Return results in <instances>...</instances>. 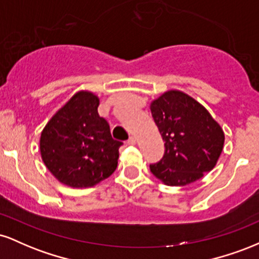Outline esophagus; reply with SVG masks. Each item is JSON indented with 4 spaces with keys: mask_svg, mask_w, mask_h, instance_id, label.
<instances>
[{
    "mask_svg": "<svg viewBox=\"0 0 259 259\" xmlns=\"http://www.w3.org/2000/svg\"><path fill=\"white\" fill-rule=\"evenodd\" d=\"M126 144H127V145H135V144H136V139L134 138V136H130V138L127 139Z\"/></svg>",
    "mask_w": 259,
    "mask_h": 259,
    "instance_id": "obj_1",
    "label": "esophagus"
}]
</instances>
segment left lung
<instances>
[{
  "label": "left lung",
  "instance_id": "1",
  "mask_svg": "<svg viewBox=\"0 0 259 259\" xmlns=\"http://www.w3.org/2000/svg\"><path fill=\"white\" fill-rule=\"evenodd\" d=\"M164 154L150 164L151 173L169 186L201 179L217 164L224 133L203 106L181 91H168L151 103Z\"/></svg>",
  "mask_w": 259,
  "mask_h": 259
}]
</instances>
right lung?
<instances>
[{"instance_id":"1","label":"right lung","mask_w":259,"mask_h":259,"mask_svg":"<svg viewBox=\"0 0 259 259\" xmlns=\"http://www.w3.org/2000/svg\"><path fill=\"white\" fill-rule=\"evenodd\" d=\"M99 97L80 91L51 118L41 133V157L64 185L91 187L111 177L123 142L111 135L100 117Z\"/></svg>"}]
</instances>
